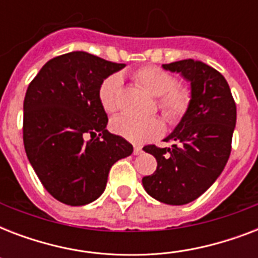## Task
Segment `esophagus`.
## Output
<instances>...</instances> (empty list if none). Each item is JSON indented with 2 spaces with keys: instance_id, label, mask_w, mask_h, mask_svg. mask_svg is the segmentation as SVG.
I'll use <instances>...</instances> for the list:
<instances>
[{
  "instance_id": "1",
  "label": "esophagus",
  "mask_w": 258,
  "mask_h": 258,
  "mask_svg": "<svg viewBox=\"0 0 258 258\" xmlns=\"http://www.w3.org/2000/svg\"><path fill=\"white\" fill-rule=\"evenodd\" d=\"M142 153H143L142 147H139V146H135V147H134V155H141Z\"/></svg>"
}]
</instances>
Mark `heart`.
I'll list each match as a JSON object with an SVG mask.
<instances>
[{
	"mask_svg": "<svg viewBox=\"0 0 258 258\" xmlns=\"http://www.w3.org/2000/svg\"><path fill=\"white\" fill-rule=\"evenodd\" d=\"M134 80L157 97V107L169 124H178L190 109L191 91L176 84V78L159 67H142L133 74ZM121 87L120 75L113 74L105 78L99 87V101L107 113H113L119 107V92ZM111 130L127 141L142 145L153 141L163 133V123L158 117L134 119L130 116L113 117Z\"/></svg>",
	"mask_w": 258,
	"mask_h": 258,
	"instance_id": "b5f03b06",
	"label": "heart"
}]
</instances>
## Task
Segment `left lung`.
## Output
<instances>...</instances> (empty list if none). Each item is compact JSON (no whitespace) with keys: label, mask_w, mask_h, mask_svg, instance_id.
<instances>
[{"label":"left lung","mask_w":258,"mask_h":258,"mask_svg":"<svg viewBox=\"0 0 258 258\" xmlns=\"http://www.w3.org/2000/svg\"><path fill=\"white\" fill-rule=\"evenodd\" d=\"M190 82L191 105L165 142L171 147H143L157 170L143 176L149 196L167 205H186L212 186L230 155L237 109L228 82L217 70L192 58L163 64Z\"/></svg>","instance_id":"8db88e82"}]
</instances>
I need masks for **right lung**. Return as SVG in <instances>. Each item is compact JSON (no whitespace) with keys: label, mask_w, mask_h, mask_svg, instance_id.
<instances>
[{"label":"right lung","mask_w":258,"mask_h":258,"mask_svg":"<svg viewBox=\"0 0 258 258\" xmlns=\"http://www.w3.org/2000/svg\"><path fill=\"white\" fill-rule=\"evenodd\" d=\"M124 67L76 50L49 60L26 89V157L46 191L62 204L97 200L113 163L133 154L131 143L107 131L99 101L103 80Z\"/></svg>","instance_id":"add662e5"}]
</instances>
